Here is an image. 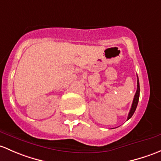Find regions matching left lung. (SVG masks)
<instances>
[{"label":"left lung","mask_w":161,"mask_h":161,"mask_svg":"<svg viewBox=\"0 0 161 161\" xmlns=\"http://www.w3.org/2000/svg\"><path fill=\"white\" fill-rule=\"evenodd\" d=\"M140 82H139V78L137 77V90L136 92L135 96H134L133 101H132V107H131L130 112H129L128 115V118H127V120L130 119L131 117L132 116V115L135 112L136 109L137 105H138V102H139V98H140Z\"/></svg>","instance_id":"obj_1"}]
</instances>
